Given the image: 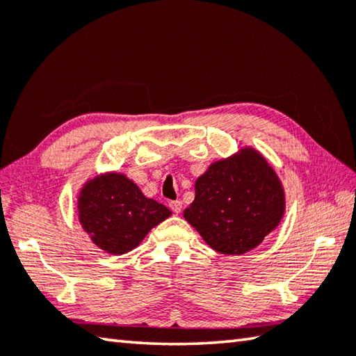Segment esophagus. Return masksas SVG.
I'll list each match as a JSON object with an SVG mask.
<instances>
[{"mask_svg":"<svg viewBox=\"0 0 356 356\" xmlns=\"http://www.w3.org/2000/svg\"><path fill=\"white\" fill-rule=\"evenodd\" d=\"M170 208H171L174 213L179 214L180 211H182V202H180V200H172V202H170Z\"/></svg>","mask_w":356,"mask_h":356,"instance_id":"obj_1","label":"esophagus"}]
</instances>
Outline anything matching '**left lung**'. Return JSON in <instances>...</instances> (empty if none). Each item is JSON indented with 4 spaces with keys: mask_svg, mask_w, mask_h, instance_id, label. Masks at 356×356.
I'll list each match as a JSON object with an SVG mask.
<instances>
[{
    "mask_svg": "<svg viewBox=\"0 0 356 356\" xmlns=\"http://www.w3.org/2000/svg\"><path fill=\"white\" fill-rule=\"evenodd\" d=\"M194 186L196 197L184 218L222 254H243L256 248L284 216L281 180L252 148L211 163Z\"/></svg>",
    "mask_w": 356,
    "mask_h": 356,
    "instance_id": "1",
    "label": "left lung"
}]
</instances>
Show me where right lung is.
<instances>
[{
    "instance_id": "add662e5",
    "label": "right lung",
    "mask_w": 356,
    "mask_h": 356,
    "mask_svg": "<svg viewBox=\"0 0 356 356\" xmlns=\"http://www.w3.org/2000/svg\"><path fill=\"white\" fill-rule=\"evenodd\" d=\"M171 211L143 196L132 180L118 172L90 179L79 196V219L97 247L111 254L136 248L151 228Z\"/></svg>"
}]
</instances>
